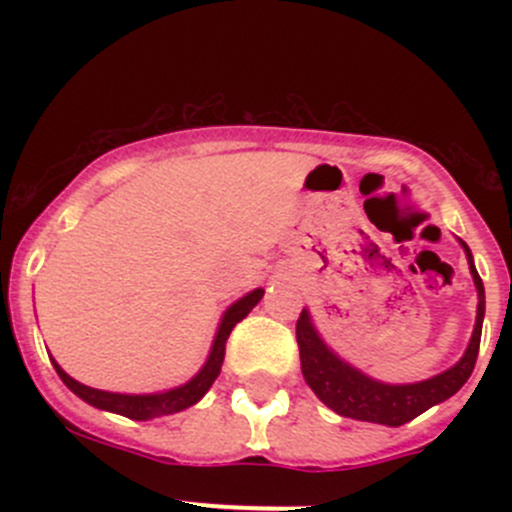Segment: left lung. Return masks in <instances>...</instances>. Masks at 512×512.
Here are the masks:
<instances>
[{
  "label": "left lung",
  "mask_w": 512,
  "mask_h": 512,
  "mask_svg": "<svg viewBox=\"0 0 512 512\" xmlns=\"http://www.w3.org/2000/svg\"><path fill=\"white\" fill-rule=\"evenodd\" d=\"M463 252L468 257L473 282L478 289V309H476V327H473L471 342L461 359L451 369L431 376V379L416 381V384H386V381L371 379L369 374L359 371L356 366L344 361L334 352L322 334L317 332L309 309H302L297 319V344L299 361H302V376L309 389L317 394L324 406L339 416L356 418V421L381 423V426H404L411 418L421 416L431 406L451 399L458 389L473 374V366L478 359L480 332H483L485 317V289L480 282L473 255L466 242L461 240Z\"/></svg>",
  "instance_id": "obj_1"
}]
</instances>
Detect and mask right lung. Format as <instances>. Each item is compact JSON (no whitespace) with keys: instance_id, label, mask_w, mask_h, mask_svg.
I'll return each instance as SVG.
<instances>
[{"instance_id":"right-lung-1","label":"right lung","mask_w":512,"mask_h":512,"mask_svg":"<svg viewBox=\"0 0 512 512\" xmlns=\"http://www.w3.org/2000/svg\"><path fill=\"white\" fill-rule=\"evenodd\" d=\"M262 294H265V289H260V287L252 289V292H247L245 297H240L237 302H232L230 307L225 309L205 364L200 366V371L193 376V379L185 381V384H180V386H173V389L156 391V394H113V391L91 389V386L71 379V376L66 374L59 364H56V359H51V364H54L56 374L61 376V381H64V384L69 386V389L74 391L81 401H86V404L96 406V409H101V411H111V414L133 418V421H148V418L178 414V411L198 404V401L208 394L210 386H213V381L218 379L220 366H223L225 342H227V337H230L232 327H235L237 322H242V319L252 312V307L260 302Z\"/></svg>"}]
</instances>
